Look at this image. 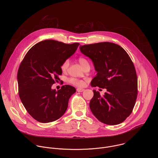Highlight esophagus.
Instances as JSON below:
<instances>
[{
    "mask_svg": "<svg viewBox=\"0 0 158 158\" xmlns=\"http://www.w3.org/2000/svg\"><path fill=\"white\" fill-rule=\"evenodd\" d=\"M76 90H77V92H82V91H84V89H82V88H77Z\"/></svg>",
    "mask_w": 158,
    "mask_h": 158,
    "instance_id": "1",
    "label": "esophagus"
}]
</instances>
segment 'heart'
Segmentation results:
<instances>
[{
	"instance_id": "obj_1",
	"label": "heart",
	"mask_w": 158,
	"mask_h": 158,
	"mask_svg": "<svg viewBox=\"0 0 158 158\" xmlns=\"http://www.w3.org/2000/svg\"><path fill=\"white\" fill-rule=\"evenodd\" d=\"M78 60H79V62L80 63V64L82 65V68L84 69L87 68V67H90L89 63L88 60L85 58H84L83 57H80L78 59ZM69 65V59H65L61 64V65H60V69L64 72L66 71L67 70V69H68ZM69 82H71L73 85H76V86H79V87H82V86H83L84 85V81H82L81 80H79V79H77L76 78L71 77V78H70L69 79Z\"/></svg>"
}]
</instances>
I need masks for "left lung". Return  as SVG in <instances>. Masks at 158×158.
Returning a JSON list of instances; mask_svg holds the SVG:
<instances>
[{
	"mask_svg": "<svg viewBox=\"0 0 158 158\" xmlns=\"http://www.w3.org/2000/svg\"><path fill=\"white\" fill-rule=\"evenodd\" d=\"M91 59L98 72L91 86L107 89L103 96L93 90L89 107L94 116L108 125L119 124L129 116L138 96V77L134 64L126 51L112 42L80 46Z\"/></svg>",
	"mask_w": 158,
	"mask_h": 158,
	"instance_id": "left-lung-1",
	"label": "left lung"
}]
</instances>
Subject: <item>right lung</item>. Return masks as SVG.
<instances>
[{"instance_id":"obj_1","label":"right lung","mask_w":158,"mask_h":158,"mask_svg":"<svg viewBox=\"0 0 158 158\" xmlns=\"http://www.w3.org/2000/svg\"><path fill=\"white\" fill-rule=\"evenodd\" d=\"M79 46V43L45 40L34 45L21 62L17 72L19 95L28 113L36 121L52 122L66 111L76 89L65 85L57 91L51 87L60 80L58 76L62 73V62Z\"/></svg>"}]
</instances>
